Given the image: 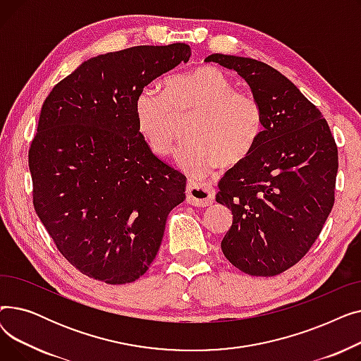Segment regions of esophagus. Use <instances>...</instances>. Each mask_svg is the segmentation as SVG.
I'll use <instances>...</instances> for the list:
<instances>
[{
  "mask_svg": "<svg viewBox=\"0 0 361 361\" xmlns=\"http://www.w3.org/2000/svg\"><path fill=\"white\" fill-rule=\"evenodd\" d=\"M215 202V190L209 184H200L188 181L187 184V203L206 207Z\"/></svg>",
  "mask_w": 361,
  "mask_h": 361,
  "instance_id": "1",
  "label": "esophagus"
}]
</instances>
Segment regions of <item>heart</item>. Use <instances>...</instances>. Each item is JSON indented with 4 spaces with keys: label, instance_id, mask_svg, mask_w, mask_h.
I'll return each instance as SVG.
<instances>
[{
    "label": "heart",
    "instance_id": "b5f03b06",
    "mask_svg": "<svg viewBox=\"0 0 361 361\" xmlns=\"http://www.w3.org/2000/svg\"><path fill=\"white\" fill-rule=\"evenodd\" d=\"M137 130L158 157L173 152L178 121L190 118L177 164L187 176L202 178L218 166L233 168L250 157L263 133V109L249 90L235 89L224 71L203 66L165 80V94L146 86L136 97Z\"/></svg>",
    "mask_w": 361,
    "mask_h": 361
}]
</instances>
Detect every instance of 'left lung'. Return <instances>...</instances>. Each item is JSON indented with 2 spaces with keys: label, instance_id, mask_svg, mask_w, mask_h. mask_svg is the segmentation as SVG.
<instances>
[{
  "label": "left lung",
  "instance_id": "obj_1",
  "mask_svg": "<svg viewBox=\"0 0 361 361\" xmlns=\"http://www.w3.org/2000/svg\"><path fill=\"white\" fill-rule=\"evenodd\" d=\"M204 61L237 71L263 109L257 146L218 184L216 202L233 212L222 253L244 274H282L306 256L332 211L335 139L322 112L274 67L224 54Z\"/></svg>",
  "mask_w": 361,
  "mask_h": 361
}]
</instances>
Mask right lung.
I'll return each mask as SVG.
<instances>
[{
  "label": "right lung",
  "mask_w": 361,
  "mask_h": 361,
  "mask_svg": "<svg viewBox=\"0 0 361 361\" xmlns=\"http://www.w3.org/2000/svg\"><path fill=\"white\" fill-rule=\"evenodd\" d=\"M185 44L93 56L47 97L29 149L33 206L56 249L112 286L154 262L185 176L152 154L136 124L137 93L187 63Z\"/></svg>",
  "instance_id": "add662e5"
}]
</instances>
